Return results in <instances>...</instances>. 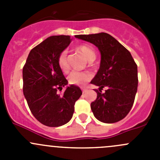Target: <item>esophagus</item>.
<instances>
[{"label": "esophagus", "instance_id": "esophagus-1", "mask_svg": "<svg viewBox=\"0 0 160 160\" xmlns=\"http://www.w3.org/2000/svg\"><path fill=\"white\" fill-rule=\"evenodd\" d=\"M81 90H82V91H83V93H84V92H86L87 90H88V89H87V88H82Z\"/></svg>", "mask_w": 160, "mask_h": 160}]
</instances>
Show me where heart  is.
I'll list each match as a JSON object with an SVG mask.
<instances>
[{
    "label": "heart",
    "instance_id": "b5f03b06",
    "mask_svg": "<svg viewBox=\"0 0 160 160\" xmlns=\"http://www.w3.org/2000/svg\"><path fill=\"white\" fill-rule=\"evenodd\" d=\"M77 49L90 62L93 61L96 58V52L90 46H86V45H80L77 47ZM58 65H59L60 70L63 72H67L70 70L68 64V58H67V50H63L59 53V56H58ZM91 77V73H90L89 72L73 71L69 75L68 81L70 84L83 86L88 81H90Z\"/></svg>",
    "mask_w": 160,
    "mask_h": 160
}]
</instances>
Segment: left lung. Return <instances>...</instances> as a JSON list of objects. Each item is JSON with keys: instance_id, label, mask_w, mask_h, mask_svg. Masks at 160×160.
<instances>
[{"instance_id": "1", "label": "left lung", "mask_w": 160, "mask_h": 160, "mask_svg": "<svg viewBox=\"0 0 160 160\" xmlns=\"http://www.w3.org/2000/svg\"><path fill=\"white\" fill-rule=\"evenodd\" d=\"M76 38L96 46L101 55L99 70L90 82L99 87L95 90L97 99L90 104L93 115L104 123L122 120L132 109L138 88V68L130 52L104 32Z\"/></svg>"}]
</instances>
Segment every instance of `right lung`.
I'll return each mask as SVG.
<instances>
[{"label": "right lung", "mask_w": 160, "mask_h": 160, "mask_svg": "<svg viewBox=\"0 0 160 160\" xmlns=\"http://www.w3.org/2000/svg\"><path fill=\"white\" fill-rule=\"evenodd\" d=\"M72 41L69 35H54L30 51L23 67V93L31 112L43 125L59 127L70 122L74 104L81 96L78 87L70 85L58 65V56Z\"/></svg>", "instance_id": "add662e5"}]
</instances>
